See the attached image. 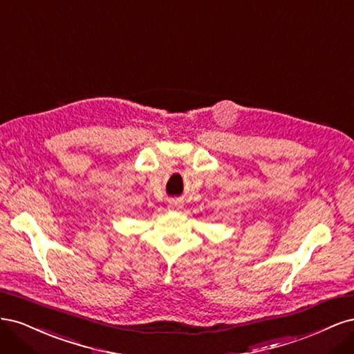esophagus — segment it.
<instances>
[{"instance_id":"34e87169","label":"esophagus","mask_w":354,"mask_h":354,"mask_svg":"<svg viewBox=\"0 0 354 354\" xmlns=\"http://www.w3.org/2000/svg\"><path fill=\"white\" fill-rule=\"evenodd\" d=\"M168 208H171V209H178V208H181V203L177 202V201H173V202H169Z\"/></svg>"}]
</instances>
